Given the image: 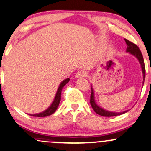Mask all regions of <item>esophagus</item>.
<instances>
[{
    "mask_svg": "<svg viewBox=\"0 0 151 151\" xmlns=\"http://www.w3.org/2000/svg\"><path fill=\"white\" fill-rule=\"evenodd\" d=\"M87 72H85V71H79V72H78L77 74H76V77L77 78H82V77H86L87 76Z\"/></svg>",
    "mask_w": 151,
    "mask_h": 151,
    "instance_id": "1",
    "label": "esophagus"
}]
</instances>
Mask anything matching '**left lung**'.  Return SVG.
I'll use <instances>...</instances> for the list:
<instances>
[{
	"label": "left lung",
	"mask_w": 151,
	"mask_h": 151,
	"mask_svg": "<svg viewBox=\"0 0 151 151\" xmlns=\"http://www.w3.org/2000/svg\"><path fill=\"white\" fill-rule=\"evenodd\" d=\"M125 42H126L127 47V52H129V53L135 56L137 58L138 60L139 61L140 64H141V69H142V72H143V85L144 83V79H145V76H146V69H145V65H144V60H143V58L141 53V50L139 47L137 45L134 44V43L131 42L127 39H124ZM91 99H90V103L91 105L92 108L93 109V110L95 111L98 115L103 116V117H113V116H117L122 115V114L125 113V112H127L129 110H126V111L122 112H110L108 110H105L104 109L101 108L96 104L95 101V98H94V92L93 89L92 88V86H91Z\"/></svg>",
	"instance_id": "8db88e82"
}]
</instances>
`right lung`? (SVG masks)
Segmentation results:
<instances>
[{
    "label": "right lung",
    "instance_id": "add662e5",
    "mask_svg": "<svg viewBox=\"0 0 151 151\" xmlns=\"http://www.w3.org/2000/svg\"><path fill=\"white\" fill-rule=\"evenodd\" d=\"M70 81V79L68 78V79H65L62 81L60 84L59 87H58L57 93L55 94V97L53 101H52V103L50 105V107L47 109V110H44V111L41 112V113H38V114H29V115L31 116H33V117H47V116L51 115L52 114H53L54 112L56 111L57 110L58 105H59V103L60 102V99H61V92H62V89L63 88V87L65 86V85H66L67 83L69 82Z\"/></svg>",
    "mask_w": 151,
    "mask_h": 151
}]
</instances>
